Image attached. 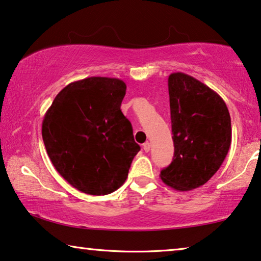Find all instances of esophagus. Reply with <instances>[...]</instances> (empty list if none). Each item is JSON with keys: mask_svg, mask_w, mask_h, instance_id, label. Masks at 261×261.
I'll use <instances>...</instances> for the list:
<instances>
[{"mask_svg": "<svg viewBox=\"0 0 261 261\" xmlns=\"http://www.w3.org/2000/svg\"><path fill=\"white\" fill-rule=\"evenodd\" d=\"M150 148H151V144H150L149 142H146V143H144V144H143V149H144L145 152H149Z\"/></svg>", "mask_w": 261, "mask_h": 261, "instance_id": "esophagus-1", "label": "esophagus"}]
</instances>
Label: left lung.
Segmentation results:
<instances>
[{"mask_svg":"<svg viewBox=\"0 0 261 261\" xmlns=\"http://www.w3.org/2000/svg\"><path fill=\"white\" fill-rule=\"evenodd\" d=\"M168 89L175 152L160 177L188 192L208 182L225 161L232 143L230 116L223 99L192 75L171 73Z\"/></svg>","mask_w":261,"mask_h":261,"instance_id":"obj_1","label":"left lung"}]
</instances>
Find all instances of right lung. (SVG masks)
I'll use <instances>...</instances> for the list:
<instances>
[{"instance_id":"right-lung-1","label":"right lung","mask_w":261,"mask_h":261,"mask_svg":"<svg viewBox=\"0 0 261 261\" xmlns=\"http://www.w3.org/2000/svg\"><path fill=\"white\" fill-rule=\"evenodd\" d=\"M123 80L91 76L57 94L42 120V139L57 171L90 195L123 186L139 151L129 119L120 111Z\"/></svg>"}]
</instances>
